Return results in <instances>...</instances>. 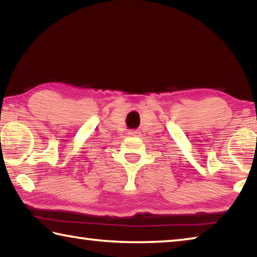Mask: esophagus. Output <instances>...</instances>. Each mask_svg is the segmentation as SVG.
<instances>
[{"mask_svg": "<svg viewBox=\"0 0 257 257\" xmlns=\"http://www.w3.org/2000/svg\"><path fill=\"white\" fill-rule=\"evenodd\" d=\"M137 134H139L137 130H132V132H129V135H137Z\"/></svg>", "mask_w": 257, "mask_h": 257, "instance_id": "1", "label": "esophagus"}]
</instances>
